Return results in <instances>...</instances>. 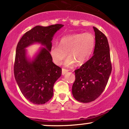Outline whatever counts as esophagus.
Listing matches in <instances>:
<instances>
[{
    "instance_id": "1",
    "label": "esophagus",
    "mask_w": 129,
    "mask_h": 129,
    "mask_svg": "<svg viewBox=\"0 0 129 129\" xmlns=\"http://www.w3.org/2000/svg\"><path fill=\"white\" fill-rule=\"evenodd\" d=\"M68 71H69V70L66 69H62V75H64V74H66Z\"/></svg>"
}]
</instances>
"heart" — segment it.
Listing matches in <instances>:
<instances>
[{"instance_id":"1","label":"heart","mask_w":129,"mask_h":129,"mask_svg":"<svg viewBox=\"0 0 129 129\" xmlns=\"http://www.w3.org/2000/svg\"><path fill=\"white\" fill-rule=\"evenodd\" d=\"M95 39L92 34H73L62 37L59 45H53L50 48V55L56 64L60 65L66 58L67 66H73L74 63L82 65L86 62L92 55L95 47Z\"/></svg>"}]
</instances>
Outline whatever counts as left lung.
<instances>
[{
	"label": "left lung",
	"instance_id": "1",
	"mask_svg": "<svg viewBox=\"0 0 129 129\" xmlns=\"http://www.w3.org/2000/svg\"><path fill=\"white\" fill-rule=\"evenodd\" d=\"M95 44L94 55L74 71L75 81L72 86L74 99L82 103L94 101L103 92L112 71L109 46L106 37L95 27Z\"/></svg>",
	"mask_w": 129,
	"mask_h": 129
}]
</instances>
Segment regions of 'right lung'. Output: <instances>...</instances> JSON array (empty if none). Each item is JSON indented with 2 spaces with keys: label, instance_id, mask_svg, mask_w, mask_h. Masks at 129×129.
<instances>
[{
  "label": "right lung",
  "instance_id": "obj_1",
  "mask_svg": "<svg viewBox=\"0 0 129 129\" xmlns=\"http://www.w3.org/2000/svg\"><path fill=\"white\" fill-rule=\"evenodd\" d=\"M63 26L61 24L35 26L23 35L17 46L14 66L15 80L24 97L34 104L42 105L50 100L54 84L61 76V68L53 62L50 50L53 37ZM36 42L45 47L30 61L25 49Z\"/></svg>",
  "mask_w": 129,
  "mask_h": 129
}]
</instances>
